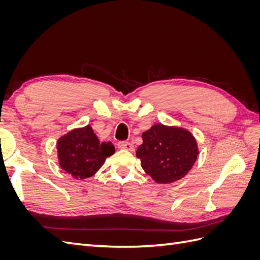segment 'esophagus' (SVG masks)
<instances>
[{"mask_svg":"<svg viewBox=\"0 0 260 260\" xmlns=\"http://www.w3.org/2000/svg\"><path fill=\"white\" fill-rule=\"evenodd\" d=\"M118 147L121 149H127V151H130V152L135 151V146H133V144L130 142H125V141H121V142L118 143Z\"/></svg>","mask_w":260,"mask_h":260,"instance_id":"esophagus-1","label":"esophagus"}]
</instances>
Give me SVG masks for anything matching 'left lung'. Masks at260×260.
<instances>
[{
    "mask_svg": "<svg viewBox=\"0 0 260 260\" xmlns=\"http://www.w3.org/2000/svg\"><path fill=\"white\" fill-rule=\"evenodd\" d=\"M142 139L137 157L143 170L157 183L167 184L182 179L198 159V142L184 128L156 123L143 132Z\"/></svg>",
    "mask_w": 260,
    "mask_h": 260,
    "instance_id": "8db88e82",
    "label": "left lung"
}]
</instances>
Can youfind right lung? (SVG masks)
<instances>
[{
	"label": "right lung",
	"mask_w": 260,
	"mask_h": 260,
	"mask_svg": "<svg viewBox=\"0 0 260 260\" xmlns=\"http://www.w3.org/2000/svg\"><path fill=\"white\" fill-rule=\"evenodd\" d=\"M59 166L77 180L90 178L115 153L112 142L100 143L91 125L77 128L60 137L56 144Z\"/></svg>",
	"instance_id": "right-lung-1"
}]
</instances>
